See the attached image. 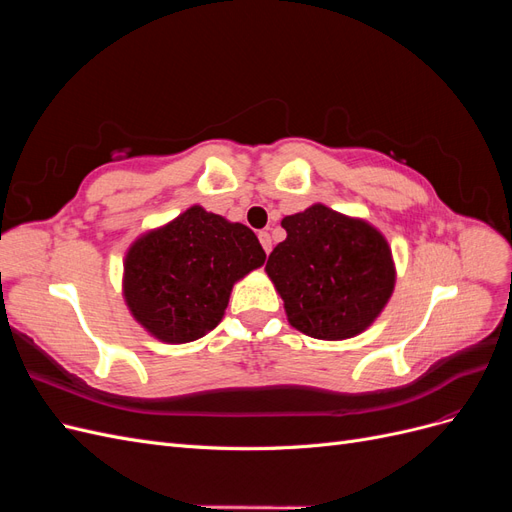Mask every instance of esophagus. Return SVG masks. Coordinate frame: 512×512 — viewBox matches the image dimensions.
I'll return each instance as SVG.
<instances>
[{
  "instance_id": "1",
  "label": "esophagus",
  "mask_w": 512,
  "mask_h": 512,
  "mask_svg": "<svg viewBox=\"0 0 512 512\" xmlns=\"http://www.w3.org/2000/svg\"><path fill=\"white\" fill-rule=\"evenodd\" d=\"M258 241H260V245H262V250H265V252L269 254V252H271V235H269V232L260 230V232H258Z\"/></svg>"
}]
</instances>
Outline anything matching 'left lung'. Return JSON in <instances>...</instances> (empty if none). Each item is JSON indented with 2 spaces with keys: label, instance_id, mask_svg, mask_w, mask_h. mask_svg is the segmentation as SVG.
Instances as JSON below:
<instances>
[{
  "label": "left lung",
  "instance_id": "8db88e82",
  "mask_svg": "<svg viewBox=\"0 0 512 512\" xmlns=\"http://www.w3.org/2000/svg\"><path fill=\"white\" fill-rule=\"evenodd\" d=\"M267 275L288 322L316 339H348L378 318L395 288L391 247L374 226L324 205L286 215Z\"/></svg>",
  "mask_w": 512,
  "mask_h": 512
}]
</instances>
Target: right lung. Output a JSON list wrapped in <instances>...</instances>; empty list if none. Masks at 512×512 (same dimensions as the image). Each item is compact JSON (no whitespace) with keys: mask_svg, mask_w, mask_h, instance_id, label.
<instances>
[{"mask_svg":"<svg viewBox=\"0 0 512 512\" xmlns=\"http://www.w3.org/2000/svg\"><path fill=\"white\" fill-rule=\"evenodd\" d=\"M265 258L250 228L194 205L132 243L123 262V297L153 337L194 342L218 327L232 286Z\"/></svg>","mask_w":512,"mask_h":512,"instance_id":"add662e5","label":"right lung"}]
</instances>
